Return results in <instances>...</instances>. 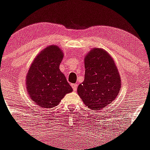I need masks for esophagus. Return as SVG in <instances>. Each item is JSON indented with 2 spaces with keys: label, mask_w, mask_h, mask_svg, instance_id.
<instances>
[{
  "label": "esophagus",
  "mask_w": 150,
  "mask_h": 150,
  "mask_svg": "<svg viewBox=\"0 0 150 150\" xmlns=\"http://www.w3.org/2000/svg\"><path fill=\"white\" fill-rule=\"evenodd\" d=\"M71 86H72V89H73L74 91H76L77 87H78V85H77V84H72V85H71Z\"/></svg>",
  "instance_id": "1"
}]
</instances>
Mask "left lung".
<instances>
[{
    "label": "left lung",
    "instance_id": "left-lung-1",
    "mask_svg": "<svg viewBox=\"0 0 150 150\" xmlns=\"http://www.w3.org/2000/svg\"><path fill=\"white\" fill-rule=\"evenodd\" d=\"M85 79L78 93L88 108L98 110L112 102L120 91L121 78L111 57L102 49H93L85 59Z\"/></svg>",
    "mask_w": 150,
    "mask_h": 150
}]
</instances>
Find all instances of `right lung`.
<instances>
[{"label": "right lung", "mask_w": 150, "mask_h": 150, "mask_svg": "<svg viewBox=\"0 0 150 150\" xmlns=\"http://www.w3.org/2000/svg\"><path fill=\"white\" fill-rule=\"evenodd\" d=\"M63 53L57 46L42 50L34 60L26 76V86L31 99L44 108H53L72 91L59 71Z\"/></svg>", "instance_id": "add662e5"}]
</instances>
